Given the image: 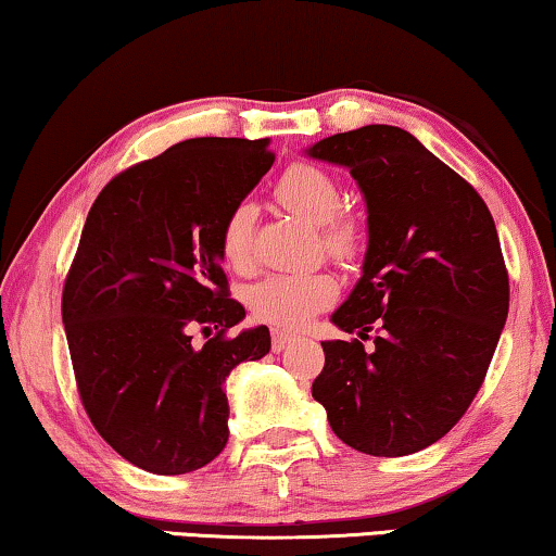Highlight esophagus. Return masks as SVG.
I'll use <instances>...</instances> for the list:
<instances>
[{
    "label": "esophagus",
    "mask_w": 556,
    "mask_h": 556,
    "mask_svg": "<svg viewBox=\"0 0 556 556\" xmlns=\"http://www.w3.org/2000/svg\"><path fill=\"white\" fill-rule=\"evenodd\" d=\"M291 341H293L291 333H286V331H273V339H270L273 352H283L286 346H291Z\"/></svg>",
    "instance_id": "esophagus-1"
}]
</instances>
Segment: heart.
Masks as SVG:
<instances>
[{
  "mask_svg": "<svg viewBox=\"0 0 556 556\" xmlns=\"http://www.w3.org/2000/svg\"><path fill=\"white\" fill-rule=\"evenodd\" d=\"M276 197L288 212L321 225L318 238L326 255L333 261H352L362 248V230L354 217L341 215V189L329 172L314 164H293L276 181ZM253 223L255 212L250 204H238L219 227V253L232 270L253 268ZM337 299V280L329 273H270L245 291V303L255 321L280 331H295L331 306Z\"/></svg>",
  "mask_w": 556,
  "mask_h": 556,
  "instance_id": "1",
  "label": "heart"
}]
</instances>
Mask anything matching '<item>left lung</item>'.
<instances>
[{"label": "left lung", "instance_id": "obj_1", "mask_svg": "<svg viewBox=\"0 0 556 556\" xmlns=\"http://www.w3.org/2000/svg\"><path fill=\"white\" fill-rule=\"evenodd\" d=\"M308 154L346 166L369 212L364 276L331 316L359 339L321 341L311 394L354 451L417 453L466 415L496 352L508 316L496 225L481 194L397 126L333 134Z\"/></svg>", "mask_w": 556, "mask_h": 556}]
</instances>
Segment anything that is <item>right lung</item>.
Masks as SVG:
<instances>
[{
  "label": "right lung",
  "instance_id": "right-lung-1",
  "mask_svg": "<svg viewBox=\"0 0 556 556\" xmlns=\"http://www.w3.org/2000/svg\"><path fill=\"white\" fill-rule=\"evenodd\" d=\"M273 162L268 139H189L116 174L88 212L65 337L90 422L136 468L179 476L215 460L230 435L227 375L270 352L265 326L227 337L245 308L219 265V227Z\"/></svg>",
  "mask_w": 556,
  "mask_h": 556
}]
</instances>
